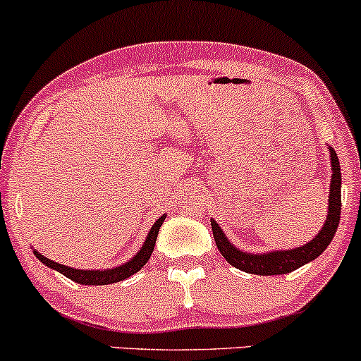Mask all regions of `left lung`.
I'll return each instance as SVG.
<instances>
[{
  "mask_svg": "<svg viewBox=\"0 0 361 361\" xmlns=\"http://www.w3.org/2000/svg\"><path fill=\"white\" fill-rule=\"evenodd\" d=\"M331 152V167H333V179H331L329 189V213H327L326 224L319 232L314 240L309 244L298 247L293 250H276L269 254H247L240 252L238 249L226 240L216 221H212L213 237L216 242L218 250L221 252L226 261L233 268L245 271L250 274H259V276H271V274H286L291 271L298 269L307 262L314 261L326 250V247L333 240L336 230H338L339 218H341V167H339L338 155L333 148Z\"/></svg>",
  "mask_w": 361,
  "mask_h": 361,
  "instance_id": "obj_1",
  "label": "left lung"
}]
</instances>
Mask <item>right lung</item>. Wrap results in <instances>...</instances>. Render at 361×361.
<instances>
[{"mask_svg":"<svg viewBox=\"0 0 361 361\" xmlns=\"http://www.w3.org/2000/svg\"><path fill=\"white\" fill-rule=\"evenodd\" d=\"M164 220H165V216H161L155 221V225H153L152 230H149L147 240H145V244H143V247H141L140 252H137L136 256L131 259V261L126 262V264L119 266V268H114V269H104V271L73 269V268H68V266L59 264V262L51 261V259L44 257L42 254L37 252V250H34V254L40 262H44V264L49 266L51 269H56L58 273L64 274L66 278L73 279L75 283H80V285H111V283L123 281V279L133 276V274L137 273V271L147 264L149 256H152L153 249H155L157 235H159V230H160L161 224H164Z\"/></svg>","mask_w":361,"mask_h":361,"instance_id":"obj_1","label":"right lung"}]
</instances>
